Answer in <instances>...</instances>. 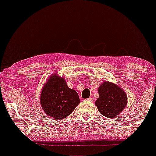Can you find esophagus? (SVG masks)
Listing matches in <instances>:
<instances>
[{"label": "esophagus", "mask_w": 156, "mask_h": 156, "mask_svg": "<svg viewBox=\"0 0 156 156\" xmlns=\"http://www.w3.org/2000/svg\"><path fill=\"white\" fill-rule=\"evenodd\" d=\"M87 101H89V102H92L93 101V99L92 98H88V99H87Z\"/></svg>", "instance_id": "1"}]
</instances>
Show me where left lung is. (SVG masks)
<instances>
[{
	"instance_id": "1",
	"label": "left lung",
	"mask_w": 156,
	"mask_h": 156,
	"mask_svg": "<svg viewBox=\"0 0 156 156\" xmlns=\"http://www.w3.org/2000/svg\"><path fill=\"white\" fill-rule=\"evenodd\" d=\"M98 93L95 105L102 115L108 118L117 117L128 104L126 93L116 83L103 81L98 87Z\"/></svg>"
}]
</instances>
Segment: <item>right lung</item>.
I'll return each mask as SVG.
<instances>
[{"label":"right lung","instance_id":"add662e5","mask_svg":"<svg viewBox=\"0 0 156 156\" xmlns=\"http://www.w3.org/2000/svg\"><path fill=\"white\" fill-rule=\"evenodd\" d=\"M39 101L45 114L56 119L68 117L80 102L76 91L69 88L66 80L57 73L52 74L44 84Z\"/></svg>","mask_w":156,"mask_h":156}]
</instances>
